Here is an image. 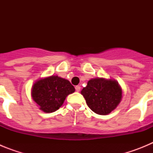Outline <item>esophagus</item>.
I'll use <instances>...</instances> for the list:
<instances>
[{
    "label": "esophagus",
    "instance_id": "obj_1",
    "mask_svg": "<svg viewBox=\"0 0 153 153\" xmlns=\"http://www.w3.org/2000/svg\"><path fill=\"white\" fill-rule=\"evenodd\" d=\"M75 89H76V92L80 91V86H76Z\"/></svg>",
    "mask_w": 153,
    "mask_h": 153
}]
</instances>
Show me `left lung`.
<instances>
[{"label": "left lung", "instance_id": "obj_1", "mask_svg": "<svg viewBox=\"0 0 153 153\" xmlns=\"http://www.w3.org/2000/svg\"><path fill=\"white\" fill-rule=\"evenodd\" d=\"M87 106L99 115H107L117 108L122 99V89L114 79L95 78L82 90Z\"/></svg>", "mask_w": 153, "mask_h": 153}]
</instances>
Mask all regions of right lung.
Returning a JSON list of instances; mask_svg holds the SVG:
<instances>
[{
	"label": "right lung",
	"instance_id": "add662e5",
	"mask_svg": "<svg viewBox=\"0 0 153 153\" xmlns=\"http://www.w3.org/2000/svg\"><path fill=\"white\" fill-rule=\"evenodd\" d=\"M75 91L70 81L58 76L37 80L32 86V98L44 113H53L63 105L69 94Z\"/></svg>",
	"mask_w": 153,
	"mask_h": 153
}]
</instances>
